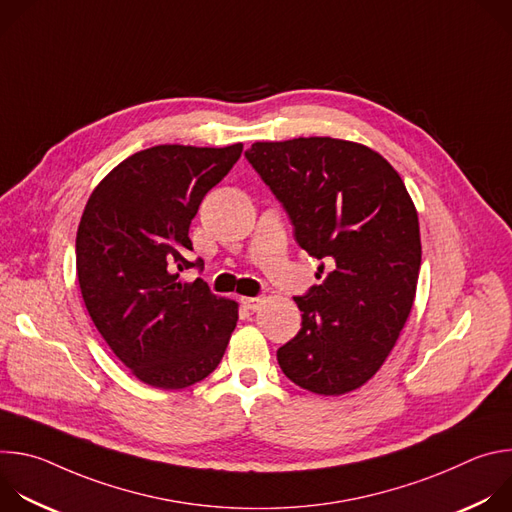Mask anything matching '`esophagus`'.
Here are the masks:
<instances>
[{
  "label": "esophagus",
  "instance_id": "34e87169",
  "mask_svg": "<svg viewBox=\"0 0 512 512\" xmlns=\"http://www.w3.org/2000/svg\"><path fill=\"white\" fill-rule=\"evenodd\" d=\"M261 298H241V304L247 308V310H251V312H257L259 308H261Z\"/></svg>",
  "mask_w": 512,
  "mask_h": 512
}]
</instances>
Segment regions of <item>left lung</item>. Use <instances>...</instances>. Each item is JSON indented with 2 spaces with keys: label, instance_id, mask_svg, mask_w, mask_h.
I'll use <instances>...</instances> for the list:
<instances>
[{
  "label": "left lung",
  "instance_id": "left-lung-1",
  "mask_svg": "<svg viewBox=\"0 0 512 512\" xmlns=\"http://www.w3.org/2000/svg\"><path fill=\"white\" fill-rule=\"evenodd\" d=\"M287 210L322 279L294 298L302 328L277 350L283 375L318 395L362 387L391 354L415 300L421 239L397 170L334 137L257 141L245 152Z\"/></svg>",
  "mask_w": 512,
  "mask_h": 512
}]
</instances>
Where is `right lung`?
Masks as SVG:
<instances>
[{"label":"right lung","mask_w":512,"mask_h":512,"mask_svg":"<svg viewBox=\"0 0 512 512\" xmlns=\"http://www.w3.org/2000/svg\"><path fill=\"white\" fill-rule=\"evenodd\" d=\"M227 148L156 145L115 166L93 190L77 231V275L87 312L133 377L186 389L221 362L239 320L235 300L198 277L182 281L188 229L206 192L241 158Z\"/></svg>","instance_id":"right-lung-1"}]
</instances>
